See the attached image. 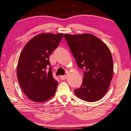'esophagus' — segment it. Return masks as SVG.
Instances as JSON below:
<instances>
[{
    "label": "esophagus",
    "instance_id": "1",
    "mask_svg": "<svg viewBox=\"0 0 131 131\" xmlns=\"http://www.w3.org/2000/svg\"><path fill=\"white\" fill-rule=\"evenodd\" d=\"M67 78V76L66 75H62V76H60V79L62 80H64L66 78Z\"/></svg>",
    "mask_w": 131,
    "mask_h": 131
}]
</instances>
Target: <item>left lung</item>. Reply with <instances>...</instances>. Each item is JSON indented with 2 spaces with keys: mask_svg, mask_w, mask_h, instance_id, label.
<instances>
[{
  "mask_svg": "<svg viewBox=\"0 0 131 131\" xmlns=\"http://www.w3.org/2000/svg\"><path fill=\"white\" fill-rule=\"evenodd\" d=\"M64 37L78 66L84 70L82 84L75 90V95L86 102L99 101L108 91L113 77L110 49L91 34H64Z\"/></svg>",
  "mask_w": 131,
  "mask_h": 131,
  "instance_id": "left-lung-1",
  "label": "left lung"
}]
</instances>
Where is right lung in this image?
<instances>
[{"label": "right lung", "instance_id": "obj_1", "mask_svg": "<svg viewBox=\"0 0 131 131\" xmlns=\"http://www.w3.org/2000/svg\"><path fill=\"white\" fill-rule=\"evenodd\" d=\"M63 35L62 33L37 35L26 44L20 54L17 78L23 93L34 102H45L56 93L58 82L53 77L49 58Z\"/></svg>", "mask_w": 131, "mask_h": 131}]
</instances>
